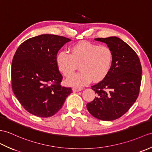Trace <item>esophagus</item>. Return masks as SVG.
<instances>
[{
	"label": "esophagus",
	"instance_id": "34e87169",
	"mask_svg": "<svg viewBox=\"0 0 152 152\" xmlns=\"http://www.w3.org/2000/svg\"><path fill=\"white\" fill-rule=\"evenodd\" d=\"M83 89L82 88H77V87H73L72 88V91L74 92H78V91H81Z\"/></svg>",
	"mask_w": 152,
	"mask_h": 152
}]
</instances>
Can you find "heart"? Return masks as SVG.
Here are the masks:
<instances>
[{
	"mask_svg": "<svg viewBox=\"0 0 152 152\" xmlns=\"http://www.w3.org/2000/svg\"><path fill=\"white\" fill-rule=\"evenodd\" d=\"M70 54L61 51L56 56L59 70L65 76H69L80 64V72L70 75L66 80L68 86L79 87L105 78L111 69L113 54L111 49L89 41H81L72 46Z\"/></svg>",
	"mask_w": 152,
	"mask_h": 152,
	"instance_id": "1",
	"label": "heart"
}]
</instances>
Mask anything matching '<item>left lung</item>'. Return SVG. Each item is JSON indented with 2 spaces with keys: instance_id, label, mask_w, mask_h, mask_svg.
<instances>
[{
  "instance_id": "left-lung-1",
  "label": "left lung",
  "mask_w": 152,
  "mask_h": 152,
  "mask_svg": "<svg viewBox=\"0 0 152 152\" xmlns=\"http://www.w3.org/2000/svg\"><path fill=\"white\" fill-rule=\"evenodd\" d=\"M94 39L106 43L111 49L113 61L106 77L91 86L97 96L87 104V108L97 119L111 121L124 115L138 98L142 66L137 53L120 38Z\"/></svg>"
}]
</instances>
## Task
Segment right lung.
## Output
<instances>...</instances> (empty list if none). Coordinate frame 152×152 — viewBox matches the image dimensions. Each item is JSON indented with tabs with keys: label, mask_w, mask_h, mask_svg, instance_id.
Returning a JSON list of instances; mask_svg holds the SVG:
<instances>
[{
	"label": "right lung",
	"mask_w": 152,
	"mask_h": 152,
	"mask_svg": "<svg viewBox=\"0 0 152 152\" xmlns=\"http://www.w3.org/2000/svg\"><path fill=\"white\" fill-rule=\"evenodd\" d=\"M70 39L52 34L28 39L20 45L12 64V87L19 103L30 113L50 117L72 93L61 86L63 76L56 65L59 50Z\"/></svg>",
	"instance_id": "add662e5"
}]
</instances>
